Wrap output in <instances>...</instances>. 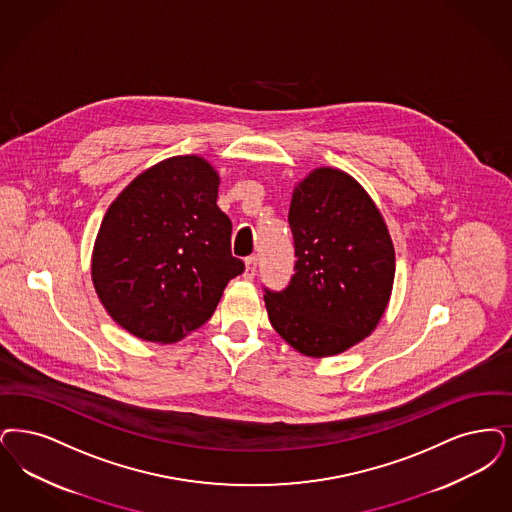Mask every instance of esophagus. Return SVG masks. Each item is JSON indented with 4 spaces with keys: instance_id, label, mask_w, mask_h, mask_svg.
I'll return each mask as SVG.
<instances>
[{
    "instance_id": "obj_1",
    "label": "esophagus",
    "mask_w": 512,
    "mask_h": 512,
    "mask_svg": "<svg viewBox=\"0 0 512 512\" xmlns=\"http://www.w3.org/2000/svg\"><path fill=\"white\" fill-rule=\"evenodd\" d=\"M255 272H257V255H249L246 259L244 278H246V280H253V278H255Z\"/></svg>"
}]
</instances>
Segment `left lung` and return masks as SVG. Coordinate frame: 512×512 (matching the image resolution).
Masks as SVG:
<instances>
[{
    "instance_id": "8db88e82",
    "label": "left lung",
    "mask_w": 512,
    "mask_h": 512,
    "mask_svg": "<svg viewBox=\"0 0 512 512\" xmlns=\"http://www.w3.org/2000/svg\"><path fill=\"white\" fill-rule=\"evenodd\" d=\"M287 221L295 274L282 291L265 287L268 320L307 356H333L379 324L394 280V247L368 192L322 167L293 192Z\"/></svg>"
}]
</instances>
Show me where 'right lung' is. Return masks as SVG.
I'll list each match as a JSON object with an SVG mask.
<instances>
[{
	"mask_svg": "<svg viewBox=\"0 0 512 512\" xmlns=\"http://www.w3.org/2000/svg\"><path fill=\"white\" fill-rule=\"evenodd\" d=\"M219 175L175 156L141 173L99 228L91 274L108 314L152 343L204 326L246 265L232 257V223L217 205Z\"/></svg>",
	"mask_w": 512,
	"mask_h": 512,
	"instance_id": "obj_1",
	"label": "right lung"
}]
</instances>
